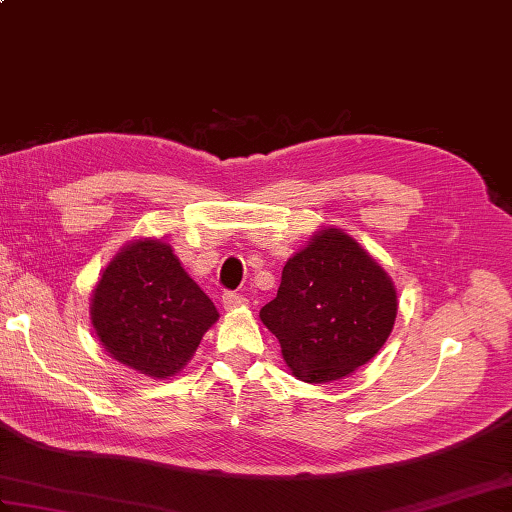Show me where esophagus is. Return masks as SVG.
Here are the masks:
<instances>
[{"label":"esophagus","instance_id":"34e87169","mask_svg":"<svg viewBox=\"0 0 512 512\" xmlns=\"http://www.w3.org/2000/svg\"><path fill=\"white\" fill-rule=\"evenodd\" d=\"M222 303H224L226 310H235V308H242L244 306L246 297L239 295V292H224Z\"/></svg>","mask_w":512,"mask_h":512}]
</instances>
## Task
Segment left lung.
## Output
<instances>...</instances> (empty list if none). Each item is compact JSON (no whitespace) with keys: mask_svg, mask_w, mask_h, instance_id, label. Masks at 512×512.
Returning a JSON list of instances; mask_svg holds the SVG:
<instances>
[{"mask_svg":"<svg viewBox=\"0 0 512 512\" xmlns=\"http://www.w3.org/2000/svg\"><path fill=\"white\" fill-rule=\"evenodd\" d=\"M394 281L341 228H321L292 255L277 297L259 312L290 372L332 383L378 354L394 328Z\"/></svg>","mask_w":512,"mask_h":512,"instance_id":"1","label":"left lung"}]
</instances>
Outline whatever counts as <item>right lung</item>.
Instances as JSON below:
<instances>
[{
	"instance_id": "1",
	"label": "right lung",
	"mask_w": 512,
	"mask_h": 512,
	"mask_svg": "<svg viewBox=\"0 0 512 512\" xmlns=\"http://www.w3.org/2000/svg\"><path fill=\"white\" fill-rule=\"evenodd\" d=\"M94 332L118 363L151 378L178 374L217 321V308L162 239L118 250L92 292Z\"/></svg>"
}]
</instances>
